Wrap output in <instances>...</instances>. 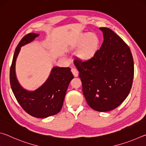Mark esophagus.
<instances>
[{"instance_id":"obj_1","label":"esophagus","mask_w":146,"mask_h":146,"mask_svg":"<svg viewBox=\"0 0 146 146\" xmlns=\"http://www.w3.org/2000/svg\"><path fill=\"white\" fill-rule=\"evenodd\" d=\"M71 72L73 74V75L75 77H76V76H78V71L75 68H72L71 69Z\"/></svg>"}]
</instances>
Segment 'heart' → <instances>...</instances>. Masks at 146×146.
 Returning <instances> with one entry per match:
<instances>
[{"label": "heart", "mask_w": 146, "mask_h": 146, "mask_svg": "<svg viewBox=\"0 0 146 146\" xmlns=\"http://www.w3.org/2000/svg\"><path fill=\"white\" fill-rule=\"evenodd\" d=\"M100 40L95 33H82L76 39L74 46L80 48L78 56L81 60L86 61L93 57L95 55L99 46Z\"/></svg>", "instance_id": "b5f03b06"}]
</instances>
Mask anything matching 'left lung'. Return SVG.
Segmentation results:
<instances>
[{
  "instance_id": "obj_1",
  "label": "left lung",
  "mask_w": 146,
  "mask_h": 146,
  "mask_svg": "<svg viewBox=\"0 0 146 146\" xmlns=\"http://www.w3.org/2000/svg\"><path fill=\"white\" fill-rule=\"evenodd\" d=\"M104 41L93 58L75 59L86 102L94 110L109 111L119 106L129 95L134 63L129 47L108 28H100Z\"/></svg>"
}]
</instances>
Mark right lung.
<instances>
[{
	"mask_svg": "<svg viewBox=\"0 0 146 146\" xmlns=\"http://www.w3.org/2000/svg\"><path fill=\"white\" fill-rule=\"evenodd\" d=\"M38 34L26 35L20 41L15 51L10 68V85L15 97L23 110L32 117L46 118L57 114L62 108L66 91L73 75L70 68L54 67L49 77L40 87L35 91L23 88L17 80L15 62L21 47L30 43Z\"/></svg>",
	"mask_w": 146,
	"mask_h": 146,
	"instance_id": "1",
	"label": "right lung"
}]
</instances>
